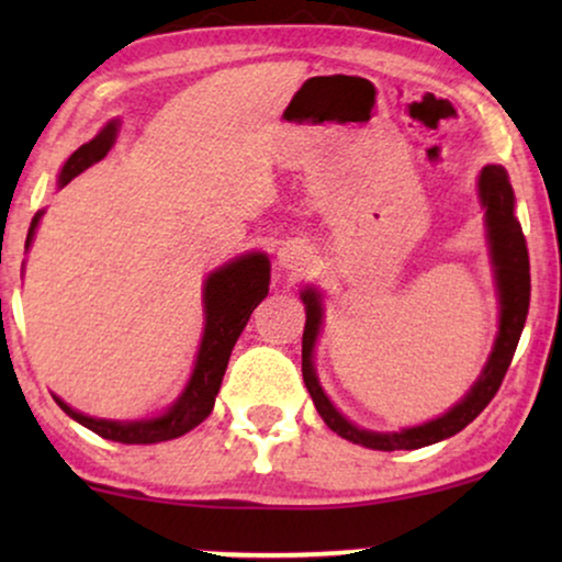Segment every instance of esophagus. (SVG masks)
<instances>
[{
	"mask_svg": "<svg viewBox=\"0 0 562 562\" xmlns=\"http://www.w3.org/2000/svg\"><path fill=\"white\" fill-rule=\"evenodd\" d=\"M279 263L289 271H304V266L310 263V250L304 245H289L279 252Z\"/></svg>",
	"mask_w": 562,
	"mask_h": 562,
	"instance_id": "esophagus-1",
	"label": "esophagus"
}]
</instances>
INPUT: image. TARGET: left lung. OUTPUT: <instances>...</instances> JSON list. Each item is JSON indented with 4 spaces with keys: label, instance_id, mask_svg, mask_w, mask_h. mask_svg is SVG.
<instances>
[{
    "label": "left lung",
    "instance_id": "obj_1",
    "mask_svg": "<svg viewBox=\"0 0 562 562\" xmlns=\"http://www.w3.org/2000/svg\"><path fill=\"white\" fill-rule=\"evenodd\" d=\"M479 194L481 202L486 206V227H488V243H491V258H494L496 268V283L498 296H502V325H498V337L491 352L488 366L483 368V375L475 381L463 402L452 406L448 414L440 419L427 422L422 427L402 429V432H368V429H358L342 417L340 412L329 404L325 391L319 389L317 375L312 368V348L317 340L319 325H322V304L317 291H304L302 299L306 304V325L302 337V375L306 389H310L312 402L317 406L319 417L325 425L337 432L345 440L363 445L371 450H417L425 445L440 442L445 437L458 435L460 429L471 425L479 414L486 409L491 398L496 396L498 386H502L506 371H509L514 350H517L521 329H525V319L529 312V252L527 240L521 233V225L514 217V191L512 183L506 179V171L502 166H486L479 179Z\"/></svg>",
    "mask_w": 562,
    "mask_h": 562
}]
</instances>
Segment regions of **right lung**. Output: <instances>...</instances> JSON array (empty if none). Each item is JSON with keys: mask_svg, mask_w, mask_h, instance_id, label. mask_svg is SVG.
I'll use <instances>...</instances> for the list:
<instances>
[{"mask_svg": "<svg viewBox=\"0 0 562 562\" xmlns=\"http://www.w3.org/2000/svg\"><path fill=\"white\" fill-rule=\"evenodd\" d=\"M114 135H117V125H106L94 140L81 145L71 158L66 160L64 171L58 176L60 187H66L74 176L87 171L91 164L102 160L106 150L112 148ZM41 220V214L33 220L27 233V245L33 240V229ZM268 279H271V268H268V258L258 256H243L235 263H227L220 268L217 273H212L206 279L204 286V312H206V325L202 348H199L196 368L191 375L187 391H183L179 402L168 409L164 417L158 419H145V422H110V419H94L83 417V414L74 412L71 406L60 402L58 396L56 404L64 409L68 417L79 422V425L89 427L91 432H97L104 440L125 442V445H153V442H166L173 437L187 435L189 429L212 414L214 396H217L222 375H225L229 352H233L237 337H240L243 327L248 325L250 314L256 306L263 302L268 294Z\"/></svg>", "mask_w": 562, "mask_h": 562, "instance_id": "obj_1", "label": "right lung"}]
</instances>
